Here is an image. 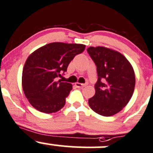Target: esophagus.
<instances>
[{
    "label": "esophagus",
    "mask_w": 153,
    "mask_h": 153,
    "mask_svg": "<svg viewBox=\"0 0 153 153\" xmlns=\"http://www.w3.org/2000/svg\"><path fill=\"white\" fill-rule=\"evenodd\" d=\"M75 86H76L77 87H85V86H87V84H81V83H75Z\"/></svg>",
    "instance_id": "obj_1"
}]
</instances>
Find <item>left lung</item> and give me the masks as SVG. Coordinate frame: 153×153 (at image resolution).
Segmentation results:
<instances>
[{"label":"left lung","mask_w":153,"mask_h":153,"mask_svg":"<svg viewBox=\"0 0 153 153\" xmlns=\"http://www.w3.org/2000/svg\"><path fill=\"white\" fill-rule=\"evenodd\" d=\"M87 52L96 63L98 74L96 93L89 99V105L102 116H113L123 110L132 96L135 86L134 69L125 56L111 48L92 46Z\"/></svg>","instance_id":"1"}]
</instances>
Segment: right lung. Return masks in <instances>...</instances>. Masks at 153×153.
Masks as SVG:
<instances>
[{
  "mask_svg": "<svg viewBox=\"0 0 153 153\" xmlns=\"http://www.w3.org/2000/svg\"><path fill=\"white\" fill-rule=\"evenodd\" d=\"M85 47L83 44L51 42L30 54L23 67L22 84L25 96L35 109L51 114L63 108L72 85L55 78L66 72L75 56Z\"/></svg>",
  "mask_w": 153,
  "mask_h": 153,
  "instance_id": "right-lung-1",
  "label": "right lung"
}]
</instances>
